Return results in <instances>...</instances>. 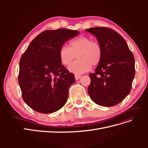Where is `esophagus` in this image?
<instances>
[{"instance_id":"obj_1","label":"esophagus","mask_w":148,"mask_h":148,"mask_svg":"<svg viewBox=\"0 0 148 148\" xmlns=\"http://www.w3.org/2000/svg\"><path fill=\"white\" fill-rule=\"evenodd\" d=\"M75 77L76 80H78V79H79L80 78H81V75L76 74V75H75Z\"/></svg>"}]
</instances>
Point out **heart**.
Segmentation results:
<instances>
[{"label":"heart","instance_id":"heart-1","mask_svg":"<svg viewBox=\"0 0 148 148\" xmlns=\"http://www.w3.org/2000/svg\"><path fill=\"white\" fill-rule=\"evenodd\" d=\"M77 56L78 60L69 67V70L77 74L89 71L91 65L99 64L102 57V49L100 44L84 36L73 39L70 47L62 46L59 51V57L64 65L69 66Z\"/></svg>","mask_w":148,"mask_h":148}]
</instances>
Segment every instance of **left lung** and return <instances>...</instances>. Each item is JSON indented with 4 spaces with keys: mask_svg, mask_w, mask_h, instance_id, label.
Instances as JSON below:
<instances>
[{
    "mask_svg": "<svg viewBox=\"0 0 148 148\" xmlns=\"http://www.w3.org/2000/svg\"><path fill=\"white\" fill-rule=\"evenodd\" d=\"M86 31L95 36L102 49L101 62L95 72L89 75V95L98 105H117L131 91L135 74V57L125 40L114 29L95 27Z\"/></svg>",
    "mask_w": 148,
    "mask_h": 148,
    "instance_id": "8db88e82",
    "label": "left lung"
}]
</instances>
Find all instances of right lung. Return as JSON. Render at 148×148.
I'll return each mask as SVG.
<instances>
[{
	"instance_id": "obj_1",
	"label": "right lung",
	"mask_w": 148,
	"mask_h": 148,
	"mask_svg": "<svg viewBox=\"0 0 148 148\" xmlns=\"http://www.w3.org/2000/svg\"><path fill=\"white\" fill-rule=\"evenodd\" d=\"M77 30H46L30 43L20 60L18 79L22 98L31 109L50 114L61 109L75 76L62 65L60 47L78 34Z\"/></svg>"
}]
</instances>
